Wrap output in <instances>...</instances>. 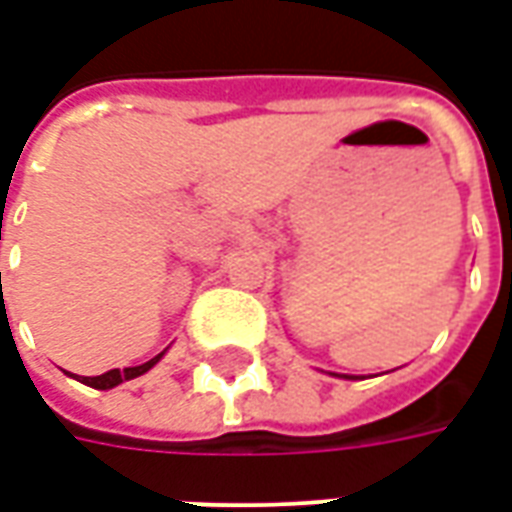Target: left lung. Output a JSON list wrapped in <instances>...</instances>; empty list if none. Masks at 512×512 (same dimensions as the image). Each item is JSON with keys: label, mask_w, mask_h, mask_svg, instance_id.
<instances>
[{"label": "left lung", "mask_w": 512, "mask_h": 512, "mask_svg": "<svg viewBox=\"0 0 512 512\" xmlns=\"http://www.w3.org/2000/svg\"><path fill=\"white\" fill-rule=\"evenodd\" d=\"M345 378H348V376H345Z\"/></svg>", "instance_id": "8db88e82"}]
</instances>
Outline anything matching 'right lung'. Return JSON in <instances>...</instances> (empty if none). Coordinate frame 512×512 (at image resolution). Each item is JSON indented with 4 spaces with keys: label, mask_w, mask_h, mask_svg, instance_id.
I'll return each instance as SVG.
<instances>
[{
    "label": "right lung",
    "mask_w": 512,
    "mask_h": 512,
    "mask_svg": "<svg viewBox=\"0 0 512 512\" xmlns=\"http://www.w3.org/2000/svg\"><path fill=\"white\" fill-rule=\"evenodd\" d=\"M161 356H164V351H161L158 356H153V359H150V362H145V365L126 367V370H109V373H104V376H93V378L82 376L79 381L87 386H93V389H112V386L123 384V381H131V378H136V376H145L150 367L158 365V359H161Z\"/></svg>",
    "instance_id": "add662e5"
}]
</instances>
